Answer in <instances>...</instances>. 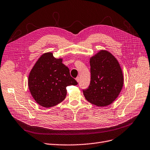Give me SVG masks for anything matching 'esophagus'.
I'll return each mask as SVG.
<instances>
[{
    "mask_svg": "<svg viewBox=\"0 0 150 150\" xmlns=\"http://www.w3.org/2000/svg\"><path fill=\"white\" fill-rule=\"evenodd\" d=\"M76 81L79 83V81H80V78L79 77V76H78V77H76Z\"/></svg>",
    "mask_w": 150,
    "mask_h": 150,
    "instance_id": "esophagus-1",
    "label": "esophagus"
}]
</instances>
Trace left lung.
Returning <instances> with one entry per match:
<instances>
[{"label": "left lung", "instance_id": "1", "mask_svg": "<svg viewBox=\"0 0 150 150\" xmlns=\"http://www.w3.org/2000/svg\"><path fill=\"white\" fill-rule=\"evenodd\" d=\"M91 81L83 94L91 103L98 107L111 104L118 96L124 79L120 64L110 52L101 50L91 57Z\"/></svg>", "mask_w": 150, "mask_h": 150}]
</instances>
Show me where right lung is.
Instances as JSON below:
<instances>
[{
    "instance_id": "add662e5",
    "label": "right lung",
    "mask_w": 150,
    "mask_h": 150,
    "mask_svg": "<svg viewBox=\"0 0 150 150\" xmlns=\"http://www.w3.org/2000/svg\"><path fill=\"white\" fill-rule=\"evenodd\" d=\"M62 62V59H56L52 53H44L29 74L28 86L31 95L43 107L61 103L67 95L66 87L78 84Z\"/></svg>"
}]
</instances>
